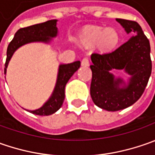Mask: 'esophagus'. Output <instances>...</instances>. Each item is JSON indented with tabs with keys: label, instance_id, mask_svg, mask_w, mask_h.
<instances>
[{
	"label": "esophagus",
	"instance_id": "esophagus-1",
	"mask_svg": "<svg viewBox=\"0 0 155 155\" xmlns=\"http://www.w3.org/2000/svg\"><path fill=\"white\" fill-rule=\"evenodd\" d=\"M81 64L83 65V66H88L89 64H90V59H89V58H84L83 59H82V61H81Z\"/></svg>",
	"mask_w": 155,
	"mask_h": 155
}]
</instances>
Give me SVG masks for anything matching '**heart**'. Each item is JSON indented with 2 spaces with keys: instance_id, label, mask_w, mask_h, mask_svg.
I'll list each match as a JSON object with an SVG mask.
<instances>
[{
  "instance_id": "1",
  "label": "heart",
  "mask_w": 155,
  "mask_h": 155,
  "mask_svg": "<svg viewBox=\"0 0 155 155\" xmlns=\"http://www.w3.org/2000/svg\"><path fill=\"white\" fill-rule=\"evenodd\" d=\"M118 34L113 28L104 29L103 27H91L86 28L81 36V40L86 45L97 43L104 50L113 48L118 42Z\"/></svg>"
}]
</instances>
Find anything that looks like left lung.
Masks as SVG:
<instances>
[{
    "label": "left lung",
    "instance_id": "left-lung-1",
    "mask_svg": "<svg viewBox=\"0 0 155 155\" xmlns=\"http://www.w3.org/2000/svg\"><path fill=\"white\" fill-rule=\"evenodd\" d=\"M133 37L110 52L91 54L92 79L91 96L94 104L108 111H117L134 104L143 94L148 83L152 61L149 40L134 21L116 19ZM112 68L125 69L131 75L128 86L109 72ZM124 84L123 87L120 85Z\"/></svg>",
    "mask_w": 155,
    "mask_h": 155
}]
</instances>
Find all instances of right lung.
<instances>
[{
  "mask_svg": "<svg viewBox=\"0 0 155 155\" xmlns=\"http://www.w3.org/2000/svg\"><path fill=\"white\" fill-rule=\"evenodd\" d=\"M57 20H51L43 23L35 24L33 26L20 28L15 33L14 39L9 43L7 50V59L5 63L4 73L6 74L7 67L12 55L17 48L27 43L34 41L49 42L52 37H55L58 33L56 27ZM80 67V61H75L67 64H61L58 70L56 87L52 96L41 108L30 112L39 116H49L59 110L64 100V88L69 79L74 74L75 71Z\"/></svg>",
  "mask_w": 155,
  "mask_h": 155,
  "instance_id": "1",
  "label": "right lung"
}]
</instances>
